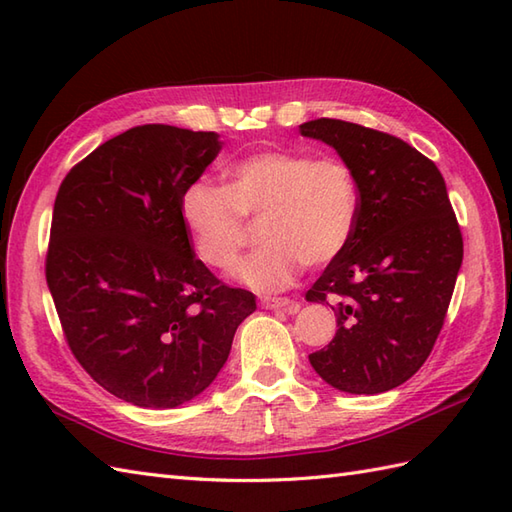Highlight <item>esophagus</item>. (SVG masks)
Returning a JSON list of instances; mask_svg holds the SVG:
<instances>
[{"mask_svg": "<svg viewBox=\"0 0 512 512\" xmlns=\"http://www.w3.org/2000/svg\"><path fill=\"white\" fill-rule=\"evenodd\" d=\"M262 308H266V310H286L290 314H295L299 310V303L288 299V297H266V299H262Z\"/></svg>", "mask_w": 512, "mask_h": 512, "instance_id": "1", "label": "esophagus"}]
</instances>
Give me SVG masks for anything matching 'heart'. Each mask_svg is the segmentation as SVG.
<instances>
[{
    "mask_svg": "<svg viewBox=\"0 0 512 512\" xmlns=\"http://www.w3.org/2000/svg\"><path fill=\"white\" fill-rule=\"evenodd\" d=\"M178 209L195 253L213 268L233 266L246 242V217H264V246L237 264L235 279L257 292H277L303 264H330L347 248L358 222V184L341 158L259 151L228 169V187L189 182Z\"/></svg>",
    "mask_w": 512,
    "mask_h": 512,
    "instance_id": "1",
    "label": "heart"
}]
</instances>
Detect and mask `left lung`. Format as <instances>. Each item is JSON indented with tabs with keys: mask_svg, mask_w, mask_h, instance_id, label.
Here are the masks:
<instances>
[{
	"mask_svg": "<svg viewBox=\"0 0 512 512\" xmlns=\"http://www.w3.org/2000/svg\"><path fill=\"white\" fill-rule=\"evenodd\" d=\"M299 132L336 149L358 184L350 244L306 292L332 303L339 328L310 365L345 394H383L418 372L447 317L464 255L447 184L396 136L336 118Z\"/></svg>",
	"mask_w": 512,
	"mask_h": 512,
	"instance_id": "1",
	"label": "left lung"
}]
</instances>
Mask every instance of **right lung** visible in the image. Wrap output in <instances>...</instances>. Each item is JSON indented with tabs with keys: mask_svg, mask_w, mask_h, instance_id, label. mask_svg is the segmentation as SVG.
Segmentation results:
<instances>
[{
	"mask_svg": "<svg viewBox=\"0 0 512 512\" xmlns=\"http://www.w3.org/2000/svg\"><path fill=\"white\" fill-rule=\"evenodd\" d=\"M215 132L140 125L96 147L61 182L46 279L76 361L136 407L173 409L224 367L253 292L195 257L180 193L220 154Z\"/></svg>",
	"mask_w": 512,
	"mask_h": 512,
	"instance_id": "1",
	"label": "right lung"
}]
</instances>
